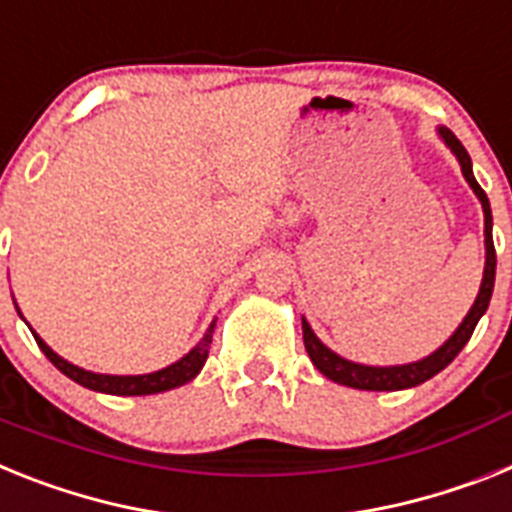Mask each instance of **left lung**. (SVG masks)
<instances>
[{"mask_svg": "<svg viewBox=\"0 0 512 512\" xmlns=\"http://www.w3.org/2000/svg\"><path fill=\"white\" fill-rule=\"evenodd\" d=\"M442 140L450 145L458 161H461L463 176L466 182L471 184V190L476 192V197L482 200L484 208V242H487V265H484V278H482V289H479V296H476L474 307L466 315V320L461 322V328L455 330L453 336L448 338L445 346L435 351L432 356L422 359V362L414 364H403V367H364V364H354L341 359L338 354L322 346L320 338L312 333V328L307 325V320H302V333H304V349H307L309 359L320 369L322 375L330 377L333 382H341V385H349V388L359 390H403V388H414V385H422L429 377H435L437 372L448 367L455 356L461 354V349L468 343L471 333H474L476 322L482 320V315L487 312L489 299H492V289H495V242H492V210H489V200L484 195V190L479 187V182L474 179V171H471V158H468L466 148L461 145V140L448 130L442 127L440 130Z\"/></svg>", "mask_w": 512, "mask_h": 512, "instance_id": "1", "label": "left lung"}]
</instances>
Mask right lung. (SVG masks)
Returning <instances> with one entry per match:
<instances>
[{
  "instance_id": "right-lung-1",
  "label": "right lung",
  "mask_w": 512,
  "mask_h": 512,
  "mask_svg": "<svg viewBox=\"0 0 512 512\" xmlns=\"http://www.w3.org/2000/svg\"><path fill=\"white\" fill-rule=\"evenodd\" d=\"M213 328H216V322L210 325L208 333L203 336V341L197 343L195 349L190 351L187 356H182L179 362L171 364L166 369H158V372H150V375H135V377H119V375H96V372H85V369L75 367V364L64 362L62 356H57L54 351L46 346L41 338L36 336V343L41 346V351L46 354L54 367L59 372L70 377V380L80 382L83 388L98 390V393H111V395H150V393H163V390H171L176 385H184V382H190L192 377L203 369L205 359H208L210 343H213Z\"/></svg>"
}]
</instances>
